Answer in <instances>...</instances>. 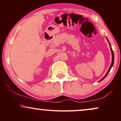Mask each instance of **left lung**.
Listing matches in <instances>:
<instances>
[{
	"instance_id": "obj_1",
	"label": "left lung",
	"mask_w": 121,
	"mask_h": 121,
	"mask_svg": "<svg viewBox=\"0 0 121 121\" xmlns=\"http://www.w3.org/2000/svg\"><path fill=\"white\" fill-rule=\"evenodd\" d=\"M106 39H107V40H108V43H109V45H110V48L111 52H112V63H111V65H110V66L109 68V69H108V72H107V73H106V74L105 75V76H104V77H103V78H102V79H101V80H99V81H98V82H100V81H102V80H103L105 78V77H106L107 76H108V73H109V72L110 71V69H111V68H112L113 67V64H114V52H113V49H112V46H111V44H110V43L109 41V40L108 39V38H107V37H106Z\"/></svg>"
}]
</instances>
